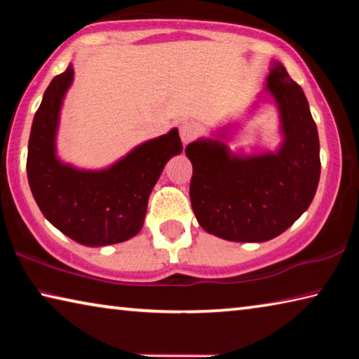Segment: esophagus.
I'll list each match as a JSON object with an SVG mask.
<instances>
[{
    "mask_svg": "<svg viewBox=\"0 0 359 359\" xmlns=\"http://www.w3.org/2000/svg\"><path fill=\"white\" fill-rule=\"evenodd\" d=\"M198 135V125L193 121H185L180 125V139L185 145L190 144Z\"/></svg>",
    "mask_w": 359,
    "mask_h": 359,
    "instance_id": "obj_1",
    "label": "esophagus"
}]
</instances>
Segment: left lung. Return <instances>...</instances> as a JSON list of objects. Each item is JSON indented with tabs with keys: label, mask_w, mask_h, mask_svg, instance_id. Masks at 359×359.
Instances as JSON below:
<instances>
[{
	"label": "left lung",
	"mask_w": 359,
	"mask_h": 359,
	"mask_svg": "<svg viewBox=\"0 0 359 359\" xmlns=\"http://www.w3.org/2000/svg\"><path fill=\"white\" fill-rule=\"evenodd\" d=\"M264 93L278 109L283 139L277 150L234 154L224 142L228 128L185 149L194 215L204 231L224 241L277 238L309 209L318 187V131L302 88L272 62Z\"/></svg>",
	"instance_id": "left-lung-1"
}]
</instances>
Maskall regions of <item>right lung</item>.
Returning a JSON list of instances; mask_svg holds the SVG:
<instances>
[{"instance_id": "right-lung-1", "label": "right lung", "mask_w": 359, "mask_h": 359, "mask_svg": "<svg viewBox=\"0 0 359 359\" xmlns=\"http://www.w3.org/2000/svg\"><path fill=\"white\" fill-rule=\"evenodd\" d=\"M74 68L52 79L34 114L27 174L36 204L48 222L87 247L125 242L142 229L151 190L166 163L182 151L179 130L139 144L104 169H79L57 156L60 111Z\"/></svg>"}]
</instances>
